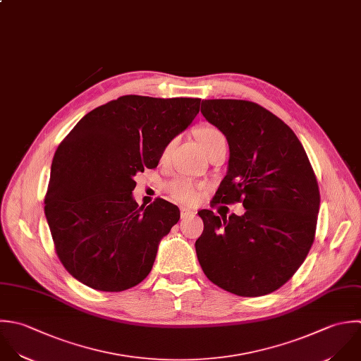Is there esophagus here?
Returning a JSON list of instances; mask_svg holds the SVG:
<instances>
[{
	"mask_svg": "<svg viewBox=\"0 0 361 361\" xmlns=\"http://www.w3.org/2000/svg\"><path fill=\"white\" fill-rule=\"evenodd\" d=\"M180 215H181V218L184 219V218H187V216H192V215H194V211H191V209H188V208H185V207H181V208H180Z\"/></svg>",
	"mask_w": 361,
	"mask_h": 361,
	"instance_id": "esophagus-1",
	"label": "esophagus"
}]
</instances>
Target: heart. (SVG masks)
Instances as JSON below:
<instances>
[{
  "instance_id": "heart-1",
  "label": "heart",
  "mask_w": 361,
  "mask_h": 361,
  "mask_svg": "<svg viewBox=\"0 0 361 361\" xmlns=\"http://www.w3.org/2000/svg\"><path fill=\"white\" fill-rule=\"evenodd\" d=\"M198 139H200V143L204 149V152H207L214 143L216 142H221V140H225V136L221 130H218L214 126H202L198 129ZM174 145V140H171L163 150L161 153V159L164 160L171 147ZM167 191L170 192V195L178 201V202H183V204H195L198 200H200V195H201V185H198L197 183L191 181L190 178H185V177H178L176 180H173L169 185H167Z\"/></svg>"
}]
</instances>
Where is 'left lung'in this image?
Segmentation results:
<instances>
[{
	"label": "left lung",
	"instance_id": "1",
	"mask_svg": "<svg viewBox=\"0 0 361 361\" xmlns=\"http://www.w3.org/2000/svg\"><path fill=\"white\" fill-rule=\"evenodd\" d=\"M201 112L229 145L228 173L211 205L243 202L246 212H198V262L228 293L270 294L295 274L314 243L321 204L314 169L293 129L259 104L202 99Z\"/></svg>",
	"mask_w": 361,
	"mask_h": 361
}]
</instances>
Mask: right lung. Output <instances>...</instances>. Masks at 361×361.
I'll use <instances>...</instances> for the list:
<instances>
[{
    "instance_id": "obj_1",
    "label": "right lung",
    "mask_w": 361,
    "mask_h": 361,
    "mask_svg": "<svg viewBox=\"0 0 361 361\" xmlns=\"http://www.w3.org/2000/svg\"><path fill=\"white\" fill-rule=\"evenodd\" d=\"M200 102L123 95L84 115L59 145L44 215L59 260L84 286L119 293L150 273L180 209L163 198L139 207L133 178L157 167L164 147L200 112Z\"/></svg>"
}]
</instances>
